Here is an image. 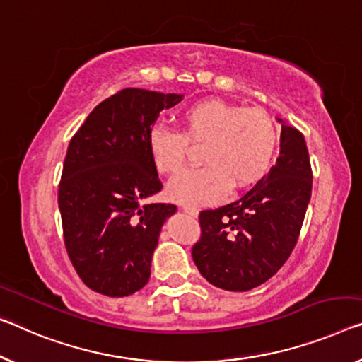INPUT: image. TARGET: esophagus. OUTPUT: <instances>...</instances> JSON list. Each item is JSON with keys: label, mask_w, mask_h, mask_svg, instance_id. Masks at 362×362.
Here are the masks:
<instances>
[{"label": "esophagus", "mask_w": 362, "mask_h": 362, "mask_svg": "<svg viewBox=\"0 0 362 362\" xmlns=\"http://www.w3.org/2000/svg\"><path fill=\"white\" fill-rule=\"evenodd\" d=\"M181 210L185 212L186 215H191V216H197V210L192 209V207H187V205H181Z\"/></svg>", "instance_id": "obj_1"}]
</instances>
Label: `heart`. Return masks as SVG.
Instances as JSON below:
<instances>
[{"label":"heart","instance_id":"1","mask_svg":"<svg viewBox=\"0 0 362 362\" xmlns=\"http://www.w3.org/2000/svg\"><path fill=\"white\" fill-rule=\"evenodd\" d=\"M182 134L165 126L148 132V152L158 173L173 176L185 168L189 144H205L200 170L182 173L168 186L175 202L200 207L220 202L230 187L257 182L274 163L278 131L267 111L223 100H202L181 115Z\"/></svg>","mask_w":362,"mask_h":362}]
</instances>
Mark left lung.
Returning a JSON list of instances; mask_svg holds the SVG:
<instances>
[{"instance_id":"left-lung-1","label":"left lung","mask_w":362,"mask_h":362,"mask_svg":"<svg viewBox=\"0 0 362 362\" xmlns=\"http://www.w3.org/2000/svg\"><path fill=\"white\" fill-rule=\"evenodd\" d=\"M280 157L241 199L199 215L202 236L192 259L205 280L226 291H249L274 276L301 231L313 171L304 136L285 121Z\"/></svg>"}]
</instances>
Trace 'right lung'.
Here are the masks:
<instances>
[{
	"mask_svg": "<svg viewBox=\"0 0 362 362\" xmlns=\"http://www.w3.org/2000/svg\"><path fill=\"white\" fill-rule=\"evenodd\" d=\"M181 93L124 88L103 100L71 139L58 205L66 251L81 280L123 298L147 285L162 226L176 205L147 204L162 191L148 132Z\"/></svg>",
	"mask_w": 362,
	"mask_h": 362,
	"instance_id": "obj_1",
	"label": "right lung"
}]
</instances>
